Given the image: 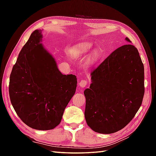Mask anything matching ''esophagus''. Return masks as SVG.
<instances>
[{
    "instance_id": "34e87169",
    "label": "esophagus",
    "mask_w": 156,
    "mask_h": 156,
    "mask_svg": "<svg viewBox=\"0 0 156 156\" xmlns=\"http://www.w3.org/2000/svg\"><path fill=\"white\" fill-rule=\"evenodd\" d=\"M87 84H88V82L87 80H82L80 82H79L78 85H79V87H81V88H84L87 85Z\"/></svg>"
}]
</instances>
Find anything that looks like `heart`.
Wrapping results in <instances>:
<instances>
[{
    "mask_svg": "<svg viewBox=\"0 0 156 156\" xmlns=\"http://www.w3.org/2000/svg\"><path fill=\"white\" fill-rule=\"evenodd\" d=\"M90 49H91V46L90 44H87V43H83V44L78 45L77 47L73 49V53H74V54L76 56H81L82 55L87 54L88 52L90 51ZM98 51L97 50L94 51L91 55L90 62H93L94 61H95L98 58Z\"/></svg>",
    "mask_w": 156,
    "mask_h": 156,
    "instance_id": "heart-1",
    "label": "heart"
}]
</instances>
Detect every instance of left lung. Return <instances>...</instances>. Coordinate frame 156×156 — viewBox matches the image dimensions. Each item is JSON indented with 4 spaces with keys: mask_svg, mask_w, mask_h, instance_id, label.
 I'll return each mask as SVG.
<instances>
[{
    "mask_svg": "<svg viewBox=\"0 0 156 156\" xmlns=\"http://www.w3.org/2000/svg\"><path fill=\"white\" fill-rule=\"evenodd\" d=\"M90 76L84 91L87 123L99 133H115L132 120L143 101L144 66L137 49L131 44L117 48Z\"/></svg>",
    "mask_w": 156,
    "mask_h": 156,
    "instance_id": "obj_1",
    "label": "left lung"
}]
</instances>
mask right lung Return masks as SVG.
<instances>
[{"label":"right lung","instance_id":"obj_1","mask_svg":"<svg viewBox=\"0 0 156 156\" xmlns=\"http://www.w3.org/2000/svg\"><path fill=\"white\" fill-rule=\"evenodd\" d=\"M36 29L19 52L9 82L11 104L22 121L37 130H50L60 123L75 94V75L62 74L54 58L41 44Z\"/></svg>","mask_w":156,"mask_h":156}]
</instances>
